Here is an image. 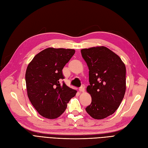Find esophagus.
<instances>
[{
	"instance_id": "1",
	"label": "esophagus",
	"mask_w": 148,
	"mask_h": 148,
	"mask_svg": "<svg viewBox=\"0 0 148 148\" xmlns=\"http://www.w3.org/2000/svg\"><path fill=\"white\" fill-rule=\"evenodd\" d=\"M84 89H85V87H84V85H82V86L79 88V91L80 92H84Z\"/></svg>"
}]
</instances>
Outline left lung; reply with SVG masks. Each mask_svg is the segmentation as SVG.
Returning <instances> with one entry per match:
<instances>
[{
  "instance_id": "1",
  "label": "left lung",
  "mask_w": 148,
  "mask_h": 148,
  "mask_svg": "<svg viewBox=\"0 0 148 148\" xmlns=\"http://www.w3.org/2000/svg\"><path fill=\"white\" fill-rule=\"evenodd\" d=\"M89 69V85L86 91L91 104L86 108L95 119L113 114L122 102L126 91V67L120 57L105 46L81 50Z\"/></svg>"
}]
</instances>
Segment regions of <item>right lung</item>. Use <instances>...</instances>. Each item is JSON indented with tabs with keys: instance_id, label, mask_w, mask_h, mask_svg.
<instances>
[{
	"instance_id": "obj_1",
	"label": "right lung",
	"mask_w": 148,
	"mask_h": 148,
	"mask_svg": "<svg viewBox=\"0 0 148 148\" xmlns=\"http://www.w3.org/2000/svg\"><path fill=\"white\" fill-rule=\"evenodd\" d=\"M74 49L49 47L36 55L25 73L29 99L42 117L54 119L64 112L77 91L67 86L62 69L74 55Z\"/></svg>"
}]
</instances>
